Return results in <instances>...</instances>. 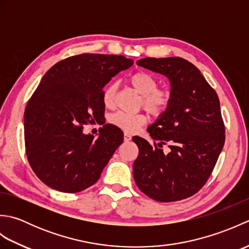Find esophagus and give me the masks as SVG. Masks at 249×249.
I'll return each instance as SVG.
<instances>
[{
  "label": "esophagus",
  "instance_id": "1",
  "mask_svg": "<svg viewBox=\"0 0 249 249\" xmlns=\"http://www.w3.org/2000/svg\"><path fill=\"white\" fill-rule=\"evenodd\" d=\"M131 140V135L128 133H124V141Z\"/></svg>",
  "mask_w": 249,
  "mask_h": 249
}]
</instances>
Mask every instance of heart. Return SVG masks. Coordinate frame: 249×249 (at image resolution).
I'll return each mask as SVG.
<instances>
[{
  "label": "heart",
  "instance_id": "b5f03b06",
  "mask_svg": "<svg viewBox=\"0 0 249 249\" xmlns=\"http://www.w3.org/2000/svg\"><path fill=\"white\" fill-rule=\"evenodd\" d=\"M128 83L137 93L140 94L139 106L143 107L153 116H160L170 107L172 91L167 87H158V80L152 73L138 71L128 77ZM118 83L110 81L103 89L102 99L105 107L112 108L115 104ZM110 123L127 133H135L146 123L143 113H126L123 111L115 112L109 118Z\"/></svg>",
  "mask_w": 249,
  "mask_h": 249
}]
</instances>
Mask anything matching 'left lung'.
<instances>
[{"instance_id":"obj_1","label":"left lung","mask_w":249,"mask_h":249,"mask_svg":"<svg viewBox=\"0 0 249 249\" xmlns=\"http://www.w3.org/2000/svg\"><path fill=\"white\" fill-rule=\"evenodd\" d=\"M137 64L169 78L172 102L147 128L155 140L153 144L133 138L139 147L133 168L135 182L158 202L192 197L209 179L225 143L217 94L198 68L182 57H144ZM163 144L171 149L168 155L160 149Z\"/></svg>"}]
</instances>
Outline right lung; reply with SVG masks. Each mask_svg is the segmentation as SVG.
I'll use <instances>...</instances> for the list:
<instances>
[{
  "label": "right lung",
  "mask_w": 249,
  "mask_h": 249,
  "mask_svg": "<svg viewBox=\"0 0 249 249\" xmlns=\"http://www.w3.org/2000/svg\"><path fill=\"white\" fill-rule=\"evenodd\" d=\"M133 63L123 55L81 53L45 73L26 105L24 142L32 170L47 186L79 193L98 181L123 131L106 124L94 139L83 126L104 118V87Z\"/></svg>",
  "instance_id": "obj_1"
}]
</instances>
